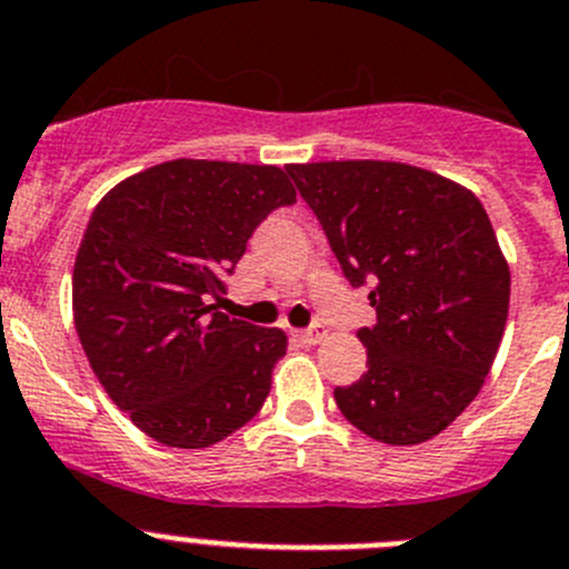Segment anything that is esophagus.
Listing matches in <instances>:
<instances>
[{"instance_id": "obj_1", "label": "esophagus", "mask_w": 569, "mask_h": 569, "mask_svg": "<svg viewBox=\"0 0 569 569\" xmlns=\"http://www.w3.org/2000/svg\"><path fill=\"white\" fill-rule=\"evenodd\" d=\"M295 337L297 340H303V342H311V346H315V342H320L322 337H326V329H322V326H311V329H303V331H295Z\"/></svg>"}]
</instances>
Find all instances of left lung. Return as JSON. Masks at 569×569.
<instances>
[{"label":"left lung","mask_w":569,"mask_h":569,"mask_svg":"<svg viewBox=\"0 0 569 569\" xmlns=\"http://www.w3.org/2000/svg\"><path fill=\"white\" fill-rule=\"evenodd\" d=\"M342 274L368 289L377 322L357 337L366 373L335 388L371 439L417 445L445 431L482 388L499 351L510 272L479 198L391 161L289 163Z\"/></svg>","instance_id":"1"}]
</instances>
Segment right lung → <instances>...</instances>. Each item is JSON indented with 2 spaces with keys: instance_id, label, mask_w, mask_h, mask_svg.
I'll return each mask as SVG.
<instances>
[{
  "instance_id": "obj_1",
  "label": "right lung",
  "mask_w": 569,
  "mask_h": 569,
  "mask_svg": "<svg viewBox=\"0 0 569 569\" xmlns=\"http://www.w3.org/2000/svg\"><path fill=\"white\" fill-rule=\"evenodd\" d=\"M295 187L263 163H158L112 187L73 266V320L110 399L170 448H209L249 422L286 355L280 329L218 311L254 229Z\"/></svg>"
}]
</instances>
